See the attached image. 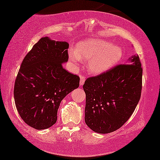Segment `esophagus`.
Wrapping results in <instances>:
<instances>
[{
    "instance_id": "34e87169",
    "label": "esophagus",
    "mask_w": 160,
    "mask_h": 160,
    "mask_svg": "<svg viewBox=\"0 0 160 160\" xmlns=\"http://www.w3.org/2000/svg\"><path fill=\"white\" fill-rule=\"evenodd\" d=\"M85 82V77L84 76H80V86L83 85Z\"/></svg>"
}]
</instances>
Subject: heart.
I'll use <instances>...</instances> for the list:
<instances>
[{
    "label": "heart",
    "mask_w": 160,
    "mask_h": 160,
    "mask_svg": "<svg viewBox=\"0 0 160 160\" xmlns=\"http://www.w3.org/2000/svg\"><path fill=\"white\" fill-rule=\"evenodd\" d=\"M122 56L121 48L99 38L83 41L78 44L75 52L70 51V58L73 62L87 61L88 70L94 73L109 69L119 62Z\"/></svg>",
    "instance_id": "heart-1"
}]
</instances>
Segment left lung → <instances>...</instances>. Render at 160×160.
Listing matches in <instances>:
<instances>
[{
	"label": "left lung",
	"instance_id": "obj_1",
	"mask_svg": "<svg viewBox=\"0 0 160 160\" xmlns=\"http://www.w3.org/2000/svg\"><path fill=\"white\" fill-rule=\"evenodd\" d=\"M142 68L139 56L96 77H88L86 93L85 122L95 132L107 134L124 125L141 97Z\"/></svg>",
	"mask_w": 160,
	"mask_h": 160
}]
</instances>
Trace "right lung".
I'll use <instances>...</instances> for the list:
<instances>
[{
  "label": "right lung",
  "instance_id": "obj_1",
  "mask_svg": "<svg viewBox=\"0 0 160 160\" xmlns=\"http://www.w3.org/2000/svg\"><path fill=\"white\" fill-rule=\"evenodd\" d=\"M68 48L67 42L43 37L22 61L15 81V104L21 119L34 129L53 126L61 101L79 87V77L62 66L68 59Z\"/></svg>",
  "mask_w": 160,
  "mask_h": 160
}]
</instances>
